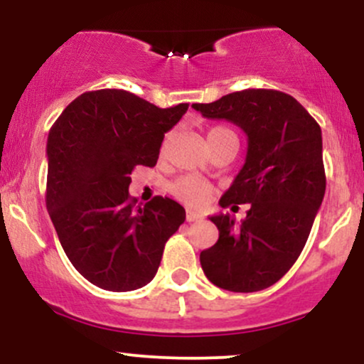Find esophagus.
Masks as SVG:
<instances>
[{"instance_id":"esophagus-1","label":"esophagus","mask_w":364,"mask_h":364,"mask_svg":"<svg viewBox=\"0 0 364 364\" xmlns=\"http://www.w3.org/2000/svg\"><path fill=\"white\" fill-rule=\"evenodd\" d=\"M202 219H203L202 214H196V212H191V210L186 212V223H198V220Z\"/></svg>"}]
</instances>
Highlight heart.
<instances>
[{
  "mask_svg": "<svg viewBox=\"0 0 364 364\" xmlns=\"http://www.w3.org/2000/svg\"><path fill=\"white\" fill-rule=\"evenodd\" d=\"M229 133L232 132H229V129L224 127L212 128L207 135L208 145L214 144V141L223 139L225 135H229ZM171 191H173V195L176 196L178 200H181L183 203H186V205L202 207L208 200V196H210L212 188L205 179L198 176H183L176 179V181L171 185Z\"/></svg>",
  "mask_w": 364,
  "mask_h": 364,
  "instance_id": "1",
  "label": "heart"
}]
</instances>
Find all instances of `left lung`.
Listing matches in <instances>:
<instances>
[{
	"label": "left lung",
	"mask_w": 364,
	"mask_h": 364,
	"mask_svg": "<svg viewBox=\"0 0 364 364\" xmlns=\"http://www.w3.org/2000/svg\"><path fill=\"white\" fill-rule=\"evenodd\" d=\"M191 107L203 118L231 121L248 136L243 168L219 203H250V210L241 223L229 214L210 217L219 240L200 253L203 274L220 289L262 291L298 260L323 200L321 129L279 90L232 92Z\"/></svg>",
	"instance_id": "left-lung-1"
}]
</instances>
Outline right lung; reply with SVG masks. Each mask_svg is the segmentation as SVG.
I'll return each instance as SVG.
<instances>
[{
  "label": "right lung",
  "mask_w": 364,
  "mask_h": 364,
  "mask_svg": "<svg viewBox=\"0 0 364 364\" xmlns=\"http://www.w3.org/2000/svg\"><path fill=\"white\" fill-rule=\"evenodd\" d=\"M186 109L102 89L78 95L49 129L46 207L66 257L101 289L149 284L166 241L185 223L178 202L156 196L135 207L128 186L136 166L157 164L164 133Z\"/></svg>",
  "instance_id": "add662e5"
}]
</instances>
